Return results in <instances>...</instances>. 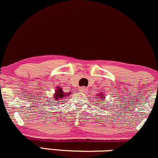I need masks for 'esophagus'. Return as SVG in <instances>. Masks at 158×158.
<instances>
[{
  "label": "esophagus",
  "instance_id": "34e87169",
  "mask_svg": "<svg viewBox=\"0 0 158 158\" xmlns=\"http://www.w3.org/2000/svg\"><path fill=\"white\" fill-rule=\"evenodd\" d=\"M79 91H81V92H83V93H85L86 91H87V88L85 87H82L80 88V89H79Z\"/></svg>",
  "mask_w": 158,
  "mask_h": 158
}]
</instances>
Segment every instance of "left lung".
Segmentation results:
<instances>
[{"label":"left lung","mask_w":158,"mask_h":158,"mask_svg":"<svg viewBox=\"0 0 158 158\" xmlns=\"http://www.w3.org/2000/svg\"><path fill=\"white\" fill-rule=\"evenodd\" d=\"M98 96L100 97V102H101V103H103V102L106 101V100H105V95H104V94H98Z\"/></svg>","instance_id":"8db88e82"}]
</instances>
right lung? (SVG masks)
<instances>
[{
	"label": "right lung",
	"instance_id": "add662e5",
	"mask_svg": "<svg viewBox=\"0 0 158 158\" xmlns=\"http://www.w3.org/2000/svg\"><path fill=\"white\" fill-rule=\"evenodd\" d=\"M70 92L69 93L64 92V91H62L61 88L56 87V90H55V94H54L53 95L54 100H55V101H57V100H62V99L67 98V97H69L70 96ZM61 102H64V101H61Z\"/></svg>",
	"mask_w": 158,
	"mask_h": 158
}]
</instances>
